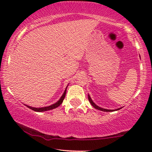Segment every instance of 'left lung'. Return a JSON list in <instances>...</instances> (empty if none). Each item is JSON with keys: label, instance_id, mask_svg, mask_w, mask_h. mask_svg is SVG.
<instances>
[{"label": "left lung", "instance_id": "8db88e82", "mask_svg": "<svg viewBox=\"0 0 152 152\" xmlns=\"http://www.w3.org/2000/svg\"><path fill=\"white\" fill-rule=\"evenodd\" d=\"M88 100H89V102L91 103V105L93 106L95 108V109H99V110H100V111H114V110H109V109H102V108L99 107V106H96V105L95 104H94V103L93 102V101L91 100V99L90 98L89 95H88ZM120 109H121V108H120ZM120 109H116V110H119Z\"/></svg>", "mask_w": 152, "mask_h": 152}]
</instances>
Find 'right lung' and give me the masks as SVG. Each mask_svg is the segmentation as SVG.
I'll return each instance as SVG.
<instances>
[{
	"label": "right lung",
	"instance_id": "obj_1",
	"mask_svg": "<svg viewBox=\"0 0 152 152\" xmlns=\"http://www.w3.org/2000/svg\"><path fill=\"white\" fill-rule=\"evenodd\" d=\"M66 89L65 90V91H64V94L62 95V96L61 97V99H59V101L58 102H56V104H53V105L51 106H46V107H43V108H34V107H31V106H27V107H28L29 109H32L33 111H48V110H51V109H56V108L58 107L59 106L61 105V104H62L63 101H64V98H65V96H66Z\"/></svg>",
	"mask_w": 152,
	"mask_h": 152
}]
</instances>
